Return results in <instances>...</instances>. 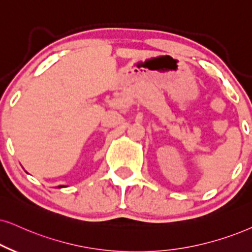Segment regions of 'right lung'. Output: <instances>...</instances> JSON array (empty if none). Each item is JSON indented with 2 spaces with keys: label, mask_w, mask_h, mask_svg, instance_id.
<instances>
[{
  "label": "right lung",
  "mask_w": 252,
  "mask_h": 252,
  "mask_svg": "<svg viewBox=\"0 0 252 252\" xmlns=\"http://www.w3.org/2000/svg\"><path fill=\"white\" fill-rule=\"evenodd\" d=\"M59 187H63V186H59Z\"/></svg>",
  "instance_id": "right-lung-1"
}]
</instances>
